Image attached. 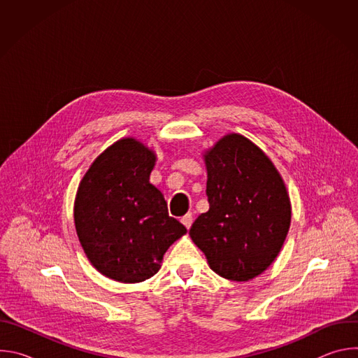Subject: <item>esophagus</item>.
Instances as JSON below:
<instances>
[{
  "label": "esophagus",
  "instance_id": "1",
  "mask_svg": "<svg viewBox=\"0 0 358 358\" xmlns=\"http://www.w3.org/2000/svg\"><path fill=\"white\" fill-rule=\"evenodd\" d=\"M192 221H194V215H192L191 213L185 214V215L181 218V222L184 224V227H185V228H189V227L192 225Z\"/></svg>",
  "mask_w": 358,
  "mask_h": 358
}]
</instances>
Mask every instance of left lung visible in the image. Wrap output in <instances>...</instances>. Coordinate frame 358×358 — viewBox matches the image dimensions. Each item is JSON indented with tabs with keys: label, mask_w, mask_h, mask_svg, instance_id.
Here are the masks:
<instances>
[{
	"label": "left lung",
	"mask_w": 358,
	"mask_h": 358,
	"mask_svg": "<svg viewBox=\"0 0 358 358\" xmlns=\"http://www.w3.org/2000/svg\"><path fill=\"white\" fill-rule=\"evenodd\" d=\"M210 210L189 229L220 276L246 282L265 272L279 255L290 227L286 185L265 152L231 133L203 155Z\"/></svg>",
	"instance_id": "obj_1"
}]
</instances>
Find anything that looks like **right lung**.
<instances>
[{
  "instance_id": "obj_1",
  "label": "right lung",
  "mask_w": 358,
  "mask_h": 358,
  "mask_svg": "<svg viewBox=\"0 0 358 358\" xmlns=\"http://www.w3.org/2000/svg\"><path fill=\"white\" fill-rule=\"evenodd\" d=\"M155 164V151L126 137L101 152L79 184L73 208L79 242L90 264L113 280L155 276L167 249L187 232L148 181Z\"/></svg>"
}]
</instances>
